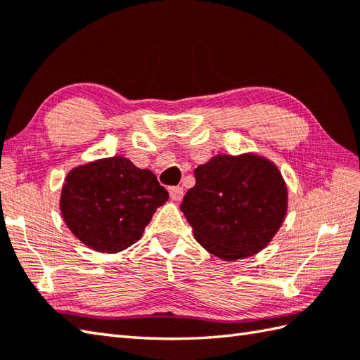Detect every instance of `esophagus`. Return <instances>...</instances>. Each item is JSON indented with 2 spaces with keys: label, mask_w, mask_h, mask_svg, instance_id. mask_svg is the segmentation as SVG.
I'll return each mask as SVG.
<instances>
[{
  "label": "esophagus",
  "mask_w": 360,
  "mask_h": 360,
  "mask_svg": "<svg viewBox=\"0 0 360 360\" xmlns=\"http://www.w3.org/2000/svg\"><path fill=\"white\" fill-rule=\"evenodd\" d=\"M168 192H170V198L173 201H181L182 196H184V188L182 187H170L168 188Z\"/></svg>",
  "instance_id": "obj_1"
}]
</instances>
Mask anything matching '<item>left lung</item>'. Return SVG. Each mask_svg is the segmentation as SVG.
Returning <instances> with one entry per match:
<instances>
[{"mask_svg":"<svg viewBox=\"0 0 360 360\" xmlns=\"http://www.w3.org/2000/svg\"><path fill=\"white\" fill-rule=\"evenodd\" d=\"M181 210L196 241L227 262L266 248L288 210V190L271 160L218 155L195 170Z\"/></svg>","mask_w":360,"mask_h":360,"instance_id":"left-lung-1","label":"left lung"}]
</instances>
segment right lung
<instances>
[{
    "label": "right lung",
    "instance_id": "right-lung-1",
    "mask_svg": "<svg viewBox=\"0 0 360 360\" xmlns=\"http://www.w3.org/2000/svg\"><path fill=\"white\" fill-rule=\"evenodd\" d=\"M168 192L150 170L124 156L75 167L66 176L60 210L66 226L88 248L116 254L141 238Z\"/></svg>",
    "mask_w": 360,
    "mask_h": 360
}]
</instances>
